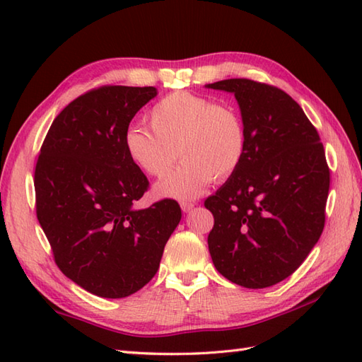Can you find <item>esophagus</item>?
<instances>
[{
  "label": "esophagus",
  "mask_w": 362,
  "mask_h": 362,
  "mask_svg": "<svg viewBox=\"0 0 362 362\" xmlns=\"http://www.w3.org/2000/svg\"><path fill=\"white\" fill-rule=\"evenodd\" d=\"M194 205H196V202H187V201H183V202H180V206H182V210L185 211V213H188V211H191L194 209Z\"/></svg>",
  "instance_id": "obj_1"
}]
</instances>
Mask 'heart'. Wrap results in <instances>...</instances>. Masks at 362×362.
I'll return each mask as SVG.
<instances>
[{
  "mask_svg": "<svg viewBox=\"0 0 362 362\" xmlns=\"http://www.w3.org/2000/svg\"><path fill=\"white\" fill-rule=\"evenodd\" d=\"M148 119L153 134L138 126L126 130L129 160L157 179L171 171L179 156L185 160L157 183L158 196L194 197L211 180L232 177L245 157L247 130L241 113L230 104L189 91H173L152 105Z\"/></svg>",
  "mask_w": 362,
  "mask_h": 362,
  "instance_id": "b5f03b06",
  "label": "heart"
}]
</instances>
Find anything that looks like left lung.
I'll list each match as a JSON object with an SVG mask.
<instances>
[{
  "label": "left lung",
  "instance_id": "left-lung-1",
  "mask_svg": "<svg viewBox=\"0 0 362 362\" xmlns=\"http://www.w3.org/2000/svg\"><path fill=\"white\" fill-rule=\"evenodd\" d=\"M206 87L235 93L247 130L241 166L204 202L214 218L213 264L240 286H272L297 271L324 232V144L302 107L279 87L244 78Z\"/></svg>",
  "mask_w": 362,
  "mask_h": 362
}]
</instances>
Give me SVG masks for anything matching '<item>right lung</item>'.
<instances>
[{
	"mask_svg": "<svg viewBox=\"0 0 362 362\" xmlns=\"http://www.w3.org/2000/svg\"><path fill=\"white\" fill-rule=\"evenodd\" d=\"M153 87L103 86L76 98L46 134L34 173L35 211L54 261L91 294L121 298L156 275L180 205L135 210L149 188L129 160L124 134Z\"/></svg>",
	"mask_w": 362,
	"mask_h": 362,
	"instance_id": "add662e5",
	"label": "right lung"
}]
</instances>
